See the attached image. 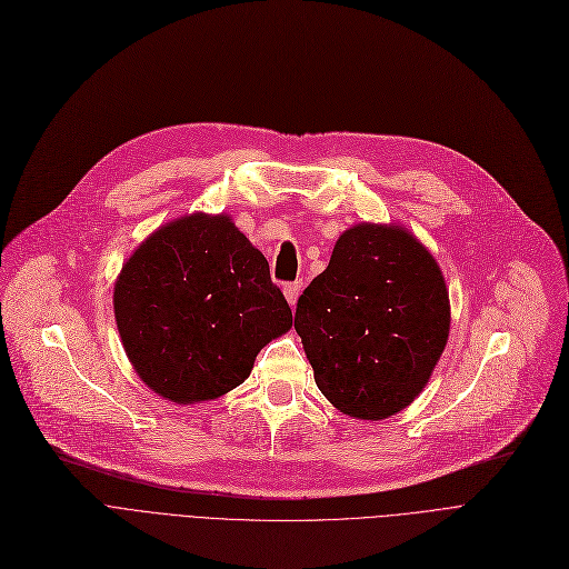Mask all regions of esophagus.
<instances>
[{"mask_svg":"<svg viewBox=\"0 0 569 569\" xmlns=\"http://www.w3.org/2000/svg\"><path fill=\"white\" fill-rule=\"evenodd\" d=\"M302 288H305V281H292V283L283 286V295H286V300H288L290 307L297 305V297H300Z\"/></svg>","mask_w":569,"mask_h":569,"instance_id":"obj_1","label":"esophagus"}]
</instances>
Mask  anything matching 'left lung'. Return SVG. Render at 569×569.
Listing matches in <instances>:
<instances>
[{
	"instance_id": "left-lung-1",
	"label": "left lung",
	"mask_w": 569,
	"mask_h": 569,
	"mask_svg": "<svg viewBox=\"0 0 569 569\" xmlns=\"http://www.w3.org/2000/svg\"><path fill=\"white\" fill-rule=\"evenodd\" d=\"M295 330L330 403L385 420L422 392L445 350L450 300L440 267L399 226H355L297 300Z\"/></svg>"
}]
</instances>
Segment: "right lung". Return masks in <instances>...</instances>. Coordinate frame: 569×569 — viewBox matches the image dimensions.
Instances as JSON below:
<instances>
[{
    "label": "right lung",
    "mask_w": 569,
    "mask_h": 569,
    "mask_svg": "<svg viewBox=\"0 0 569 569\" xmlns=\"http://www.w3.org/2000/svg\"><path fill=\"white\" fill-rule=\"evenodd\" d=\"M112 300L136 373L174 403L234 390L260 348L292 325L264 256L223 214H191L149 234Z\"/></svg>",
    "instance_id": "right-lung-1"
}]
</instances>
